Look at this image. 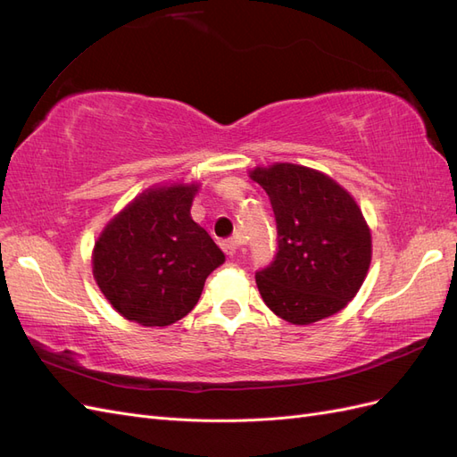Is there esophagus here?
<instances>
[{"label": "esophagus", "mask_w": 457, "mask_h": 457, "mask_svg": "<svg viewBox=\"0 0 457 457\" xmlns=\"http://www.w3.org/2000/svg\"><path fill=\"white\" fill-rule=\"evenodd\" d=\"M220 247H223V252H225L228 257H234V255L238 253V250H240V240H238V238L225 240L223 244H220Z\"/></svg>", "instance_id": "esophagus-1"}]
</instances>
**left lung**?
<instances>
[{
    "label": "left lung",
    "mask_w": 457,
    "mask_h": 457,
    "mask_svg": "<svg viewBox=\"0 0 457 457\" xmlns=\"http://www.w3.org/2000/svg\"><path fill=\"white\" fill-rule=\"evenodd\" d=\"M270 198L278 252L255 274L265 305L307 326L339 312L361 289L371 262V234L361 207L334 179L297 163L255 168Z\"/></svg>",
    "instance_id": "8db88e82"
}]
</instances>
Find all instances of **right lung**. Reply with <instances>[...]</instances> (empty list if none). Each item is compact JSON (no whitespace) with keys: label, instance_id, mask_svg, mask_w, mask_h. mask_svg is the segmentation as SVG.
Instances as JSON below:
<instances>
[{"label":"right lung","instance_id":"right-lung-1","mask_svg":"<svg viewBox=\"0 0 457 457\" xmlns=\"http://www.w3.org/2000/svg\"><path fill=\"white\" fill-rule=\"evenodd\" d=\"M198 188L173 183L145 190L95 242V282L128 320L146 328L181 320L195 309L207 276L225 262L190 217Z\"/></svg>","mask_w":457,"mask_h":457}]
</instances>
